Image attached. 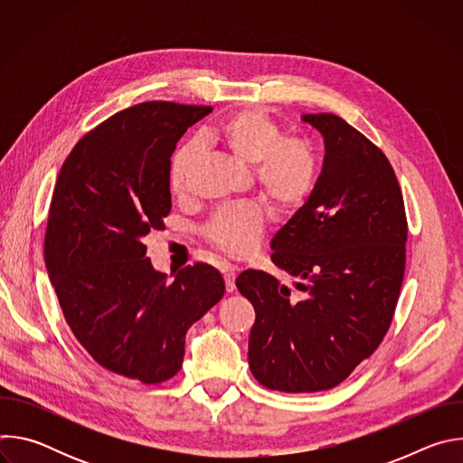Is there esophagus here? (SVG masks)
<instances>
[{
  "label": "esophagus",
  "instance_id": "esophagus-1",
  "mask_svg": "<svg viewBox=\"0 0 463 463\" xmlns=\"http://www.w3.org/2000/svg\"><path fill=\"white\" fill-rule=\"evenodd\" d=\"M223 279H225V288H227V291L232 293V291L236 289V284H234V280H236V269H234L232 266H225V268H223Z\"/></svg>",
  "mask_w": 463,
  "mask_h": 463
}]
</instances>
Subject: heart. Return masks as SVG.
<instances>
[{
	"mask_svg": "<svg viewBox=\"0 0 463 463\" xmlns=\"http://www.w3.org/2000/svg\"><path fill=\"white\" fill-rule=\"evenodd\" d=\"M203 143L227 152L243 166H252V183L275 213H293L304 205L317 181V157L309 143L282 137L280 126L258 108L238 109L203 131ZM195 148L183 145L172 157L168 181L177 197L188 194ZM263 216L252 205L218 211L205 227L207 241L231 256H245L258 245Z\"/></svg>",
	"mask_w": 463,
	"mask_h": 463,
	"instance_id": "heart-1",
	"label": "heart"
}]
</instances>
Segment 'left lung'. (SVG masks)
Instances as JSON below:
<instances>
[{
	"label": "left lung",
	"instance_id": "1",
	"mask_svg": "<svg viewBox=\"0 0 463 463\" xmlns=\"http://www.w3.org/2000/svg\"><path fill=\"white\" fill-rule=\"evenodd\" d=\"M302 120L324 137V165L309 200L275 234L271 260L297 279H236L256 320L249 366L269 390L320 392L341 384L384 339L407 260V214L386 156L334 113Z\"/></svg>",
	"mask_w": 463,
	"mask_h": 463
}]
</instances>
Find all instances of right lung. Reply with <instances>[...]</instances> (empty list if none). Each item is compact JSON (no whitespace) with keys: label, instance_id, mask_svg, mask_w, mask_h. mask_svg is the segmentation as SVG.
<instances>
[{"label":"right lung","instance_id":"1","mask_svg":"<svg viewBox=\"0 0 463 463\" xmlns=\"http://www.w3.org/2000/svg\"><path fill=\"white\" fill-rule=\"evenodd\" d=\"M211 111L165 100L126 108L75 145L52 190L43 256L63 318L102 368L145 384L179 372L188 327L225 293L207 263L168 282L143 243L172 209L175 143Z\"/></svg>","mask_w":463,"mask_h":463}]
</instances>
